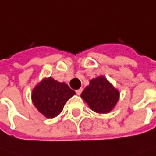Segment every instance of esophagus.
I'll return each mask as SVG.
<instances>
[{
	"mask_svg": "<svg viewBox=\"0 0 156 156\" xmlns=\"http://www.w3.org/2000/svg\"><path fill=\"white\" fill-rule=\"evenodd\" d=\"M82 91H83V89L82 88H80V89H78V90H76V93H77L78 95H80Z\"/></svg>",
	"mask_w": 156,
	"mask_h": 156,
	"instance_id": "34e87169",
	"label": "esophagus"
}]
</instances>
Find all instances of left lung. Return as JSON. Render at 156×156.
Returning <instances> with one entry per match:
<instances>
[{"label": "left lung", "instance_id": "1", "mask_svg": "<svg viewBox=\"0 0 156 156\" xmlns=\"http://www.w3.org/2000/svg\"><path fill=\"white\" fill-rule=\"evenodd\" d=\"M81 97L96 113L107 114L115 107L119 92L103 76L93 78L83 90Z\"/></svg>", "mask_w": 156, "mask_h": 156}]
</instances>
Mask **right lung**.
I'll return each mask as SVG.
<instances>
[{"label":"right lung","instance_id":"right-lung-1","mask_svg":"<svg viewBox=\"0 0 156 156\" xmlns=\"http://www.w3.org/2000/svg\"><path fill=\"white\" fill-rule=\"evenodd\" d=\"M76 93L65 83L52 78L42 79L32 90L34 106L46 118H55L62 112L64 105Z\"/></svg>","mask_w":156,"mask_h":156}]
</instances>
